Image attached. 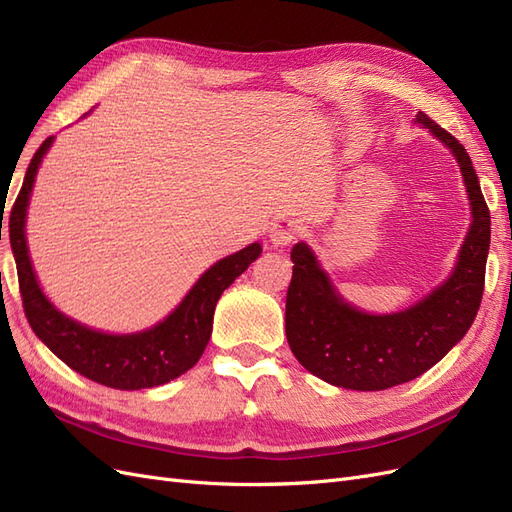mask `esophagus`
<instances>
[{
  "instance_id": "34e87169",
  "label": "esophagus",
  "mask_w": 512,
  "mask_h": 512,
  "mask_svg": "<svg viewBox=\"0 0 512 512\" xmlns=\"http://www.w3.org/2000/svg\"><path fill=\"white\" fill-rule=\"evenodd\" d=\"M299 235V222L294 218H288V215H282L277 218L269 230V241L275 247H284L288 243H292Z\"/></svg>"
}]
</instances>
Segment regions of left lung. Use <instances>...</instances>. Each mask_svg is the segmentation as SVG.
Listing matches in <instances>:
<instances>
[{
	"instance_id": "left-lung-1",
	"label": "left lung",
	"mask_w": 512,
	"mask_h": 512,
	"mask_svg": "<svg viewBox=\"0 0 512 512\" xmlns=\"http://www.w3.org/2000/svg\"><path fill=\"white\" fill-rule=\"evenodd\" d=\"M416 121L455 153L472 205V226L455 273L406 312L371 316L337 297L305 243L292 247L286 337L297 361L324 382L384 391L418 378L468 333L483 301L491 218L476 170L457 138L425 113Z\"/></svg>"
}]
</instances>
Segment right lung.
I'll use <instances>...</instances> for the list:
<instances>
[{
  "mask_svg": "<svg viewBox=\"0 0 512 512\" xmlns=\"http://www.w3.org/2000/svg\"><path fill=\"white\" fill-rule=\"evenodd\" d=\"M53 136L34 153L25 173L23 188L10 215V243L17 258L19 288L29 327L53 354L81 376L119 391H138L160 386L192 369L203 356L211 329L215 303L222 292L260 256L252 243L241 252L222 258L200 275L179 307L156 327L134 335H106L70 320L44 297L29 262L25 243V211L32 194L38 166L49 151Z\"/></svg>",
  "mask_w": 512,
  "mask_h": 512,
  "instance_id": "1",
  "label": "right lung"
}]
</instances>
